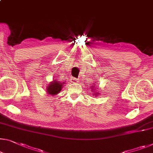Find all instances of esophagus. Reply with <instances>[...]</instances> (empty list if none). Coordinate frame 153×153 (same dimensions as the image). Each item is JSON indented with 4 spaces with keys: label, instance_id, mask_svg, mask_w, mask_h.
Masks as SVG:
<instances>
[{
    "label": "esophagus",
    "instance_id": "34e87169",
    "mask_svg": "<svg viewBox=\"0 0 153 153\" xmlns=\"http://www.w3.org/2000/svg\"><path fill=\"white\" fill-rule=\"evenodd\" d=\"M70 81H71L72 83H77V82L79 81V79L76 78H74V77H72V78L70 79Z\"/></svg>",
    "mask_w": 153,
    "mask_h": 153
}]
</instances>
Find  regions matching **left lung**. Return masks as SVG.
I'll use <instances>...</instances> for the list:
<instances>
[{
  "label": "left lung",
  "mask_w": 153,
  "mask_h": 153,
  "mask_svg": "<svg viewBox=\"0 0 153 153\" xmlns=\"http://www.w3.org/2000/svg\"><path fill=\"white\" fill-rule=\"evenodd\" d=\"M93 86H94V85H93Z\"/></svg>",
  "instance_id": "left-lung-1"
}]
</instances>
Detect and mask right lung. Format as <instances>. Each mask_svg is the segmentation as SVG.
<instances>
[{
	"label": "right lung",
	"instance_id": "obj_1",
	"mask_svg": "<svg viewBox=\"0 0 153 153\" xmlns=\"http://www.w3.org/2000/svg\"><path fill=\"white\" fill-rule=\"evenodd\" d=\"M53 82L54 83H50V85L46 89L48 93L51 95H55L59 92L61 90H62V85L63 84V83H62L58 81H54Z\"/></svg>",
	"mask_w": 153,
	"mask_h": 153
}]
</instances>
